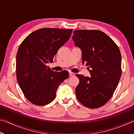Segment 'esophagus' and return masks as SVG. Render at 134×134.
Returning <instances> with one entry per match:
<instances>
[{"instance_id":"esophagus-1","label":"esophagus","mask_w":134,"mask_h":134,"mask_svg":"<svg viewBox=\"0 0 134 134\" xmlns=\"http://www.w3.org/2000/svg\"><path fill=\"white\" fill-rule=\"evenodd\" d=\"M69 74H70V76H73L75 75V74L74 73V72H69Z\"/></svg>"}]
</instances>
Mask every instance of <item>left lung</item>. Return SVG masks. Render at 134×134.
Wrapping results in <instances>:
<instances>
[{
	"mask_svg": "<svg viewBox=\"0 0 134 134\" xmlns=\"http://www.w3.org/2000/svg\"><path fill=\"white\" fill-rule=\"evenodd\" d=\"M72 38L81 49L83 63L89 66L91 76L76 74L80 80L75 90L77 98L86 107H101L112 97L121 78V52L108 35L99 30H76Z\"/></svg>",
	"mask_w": 134,
	"mask_h": 134,
	"instance_id": "obj_1",
	"label": "left lung"
}]
</instances>
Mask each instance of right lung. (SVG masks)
Masks as SVG:
<instances>
[{
	"instance_id": "obj_1",
	"label": "right lung",
	"mask_w": 134,
	"mask_h": 134,
	"mask_svg": "<svg viewBox=\"0 0 134 134\" xmlns=\"http://www.w3.org/2000/svg\"><path fill=\"white\" fill-rule=\"evenodd\" d=\"M72 30L45 28L30 34L18 48L16 72L18 84L32 103L44 106L55 98L58 86L69 77V72L54 71L47 64L53 62L58 49Z\"/></svg>"
}]
</instances>
